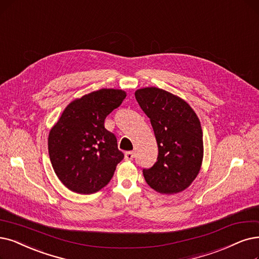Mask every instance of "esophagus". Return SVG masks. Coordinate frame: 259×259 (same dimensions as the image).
Instances as JSON below:
<instances>
[{
  "label": "esophagus",
  "instance_id": "obj_1",
  "mask_svg": "<svg viewBox=\"0 0 259 259\" xmlns=\"http://www.w3.org/2000/svg\"><path fill=\"white\" fill-rule=\"evenodd\" d=\"M134 156H135V154H134V152H132V151L125 152V154H124V158H125L126 160H132L134 158Z\"/></svg>",
  "mask_w": 259,
  "mask_h": 259
}]
</instances>
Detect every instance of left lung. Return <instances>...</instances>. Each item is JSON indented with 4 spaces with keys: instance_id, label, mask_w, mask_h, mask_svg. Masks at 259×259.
<instances>
[{
    "instance_id": "left-lung-1",
    "label": "left lung",
    "mask_w": 259,
    "mask_h": 259,
    "mask_svg": "<svg viewBox=\"0 0 259 259\" xmlns=\"http://www.w3.org/2000/svg\"><path fill=\"white\" fill-rule=\"evenodd\" d=\"M135 97L150 118L158 146L157 161L143 169L148 185L160 193L173 194L189 187L203 160V132L193 109L170 92L148 87Z\"/></svg>"
}]
</instances>
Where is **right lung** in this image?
<instances>
[{
    "mask_svg": "<svg viewBox=\"0 0 259 259\" xmlns=\"http://www.w3.org/2000/svg\"><path fill=\"white\" fill-rule=\"evenodd\" d=\"M126 94L100 89L76 99L66 107L49 134V155L53 169L68 189L90 194L109 183L124 155L115 134L104 121Z\"/></svg>",
    "mask_w": 259,
    "mask_h": 259,
    "instance_id": "add662e5",
    "label": "right lung"
}]
</instances>
